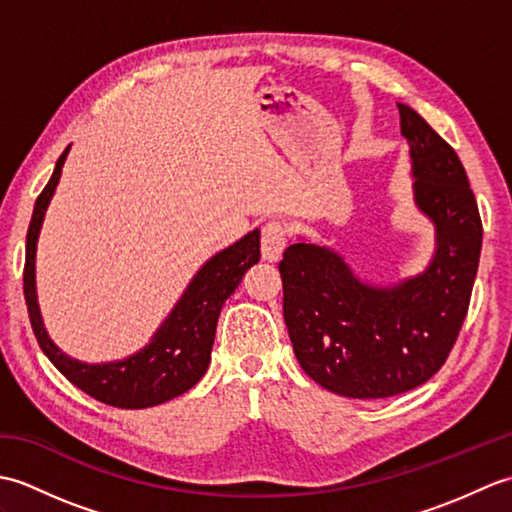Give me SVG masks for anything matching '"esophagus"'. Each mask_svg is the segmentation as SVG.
Returning <instances> with one entry per match:
<instances>
[{
	"label": "esophagus",
	"instance_id": "34e87169",
	"mask_svg": "<svg viewBox=\"0 0 512 512\" xmlns=\"http://www.w3.org/2000/svg\"><path fill=\"white\" fill-rule=\"evenodd\" d=\"M288 244V226L279 220H270L262 228V255L268 262H277Z\"/></svg>",
	"mask_w": 512,
	"mask_h": 512
}]
</instances>
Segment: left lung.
<instances>
[{
	"label": "left lung",
	"instance_id": "1",
	"mask_svg": "<svg viewBox=\"0 0 512 512\" xmlns=\"http://www.w3.org/2000/svg\"><path fill=\"white\" fill-rule=\"evenodd\" d=\"M416 176V202L438 228L427 273L394 288L358 281L332 250H284V321L299 365L347 398L409 391L447 363L471 303L482 217L455 149L411 107L398 103Z\"/></svg>",
	"mask_w": 512,
	"mask_h": 512
}]
</instances>
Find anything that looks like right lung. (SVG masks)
<instances>
[{
	"instance_id": "1",
	"label": "right lung",
	"mask_w": 512,
	"mask_h": 512,
	"mask_svg": "<svg viewBox=\"0 0 512 512\" xmlns=\"http://www.w3.org/2000/svg\"><path fill=\"white\" fill-rule=\"evenodd\" d=\"M65 147L52 178L39 193L26 235L24 297L37 343L52 365L85 394L121 409H145L189 391L204 376L211 361L217 317L224 301L233 295L246 270L259 262V231L248 233L202 266L193 277L169 319L162 323L145 350L107 365H85L65 356L43 330L35 295V248L43 213L57 187Z\"/></svg>"
}]
</instances>
